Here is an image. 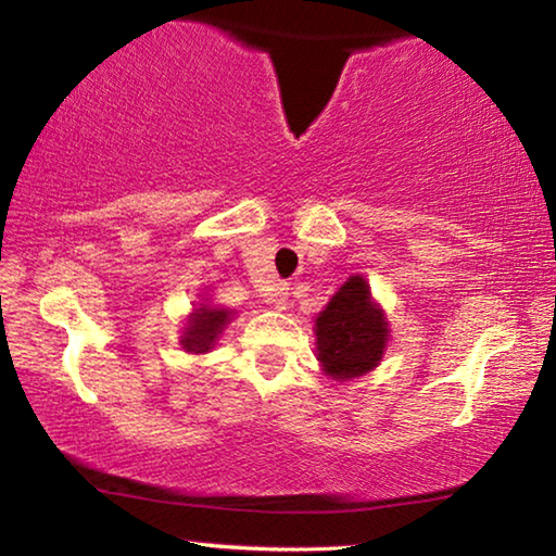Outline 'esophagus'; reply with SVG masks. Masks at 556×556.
<instances>
[{
	"label": "esophagus",
	"instance_id": "esophagus-1",
	"mask_svg": "<svg viewBox=\"0 0 556 556\" xmlns=\"http://www.w3.org/2000/svg\"><path fill=\"white\" fill-rule=\"evenodd\" d=\"M269 304L275 306V308H287V304H289V287L287 285H277L275 289H271V294H269Z\"/></svg>",
	"mask_w": 556,
	"mask_h": 556
}]
</instances>
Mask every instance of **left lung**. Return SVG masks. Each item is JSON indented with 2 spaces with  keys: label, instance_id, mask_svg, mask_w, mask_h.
I'll return each mask as SVG.
<instances>
[{
  "label": "left lung",
  "instance_id": "8db88e82",
  "mask_svg": "<svg viewBox=\"0 0 556 556\" xmlns=\"http://www.w3.org/2000/svg\"><path fill=\"white\" fill-rule=\"evenodd\" d=\"M316 361L338 382L378 368L390 341V321L372 299L368 279L351 275L314 321Z\"/></svg>",
  "mask_w": 556,
  "mask_h": 556
}]
</instances>
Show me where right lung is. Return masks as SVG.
Listing matches in <instances>:
<instances>
[{
  "label": "right lung",
  "mask_w": 556,
  "mask_h": 556,
  "mask_svg": "<svg viewBox=\"0 0 556 556\" xmlns=\"http://www.w3.org/2000/svg\"><path fill=\"white\" fill-rule=\"evenodd\" d=\"M232 316L235 312H230V308L215 306L208 296H203L193 312L186 316L178 345L191 355L211 353L223 336L225 326L232 321Z\"/></svg>",
  "instance_id": "add662e5"
}]
</instances>
